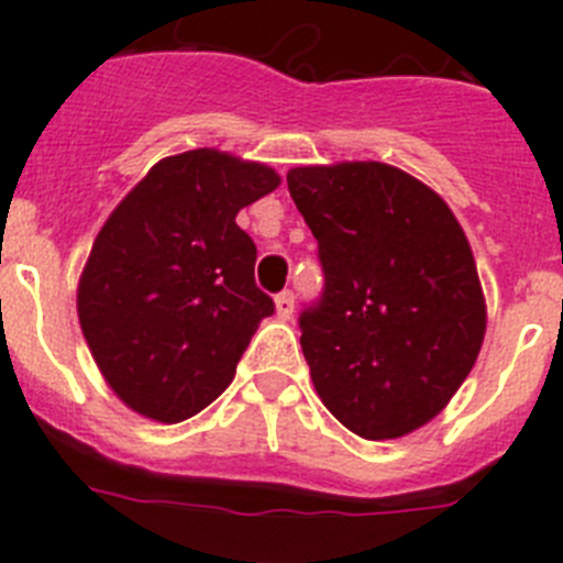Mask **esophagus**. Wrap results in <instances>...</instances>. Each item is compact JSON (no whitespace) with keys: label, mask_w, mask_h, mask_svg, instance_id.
Here are the masks:
<instances>
[{"label":"esophagus","mask_w":563,"mask_h":563,"mask_svg":"<svg viewBox=\"0 0 563 563\" xmlns=\"http://www.w3.org/2000/svg\"><path fill=\"white\" fill-rule=\"evenodd\" d=\"M292 307H296V296H292L290 290H282L276 296V316L278 318H290L292 316Z\"/></svg>","instance_id":"obj_1"}]
</instances>
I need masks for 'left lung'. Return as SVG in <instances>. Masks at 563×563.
<instances>
[{
    "label": "left lung",
    "instance_id": "obj_1",
    "mask_svg": "<svg viewBox=\"0 0 563 563\" xmlns=\"http://www.w3.org/2000/svg\"><path fill=\"white\" fill-rule=\"evenodd\" d=\"M287 188L324 271L298 318L318 397L363 440L411 434L449 406L485 338L465 231L440 194L386 163L298 166Z\"/></svg>",
    "mask_w": 563,
    "mask_h": 563
}]
</instances>
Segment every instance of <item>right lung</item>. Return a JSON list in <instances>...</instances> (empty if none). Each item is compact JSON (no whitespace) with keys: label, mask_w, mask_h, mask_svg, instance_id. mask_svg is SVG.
Listing matches in <instances>:
<instances>
[{"label":"right lung","mask_w":563,"mask_h":563,"mask_svg":"<svg viewBox=\"0 0 563 563\" xmlns=\"http://www.w3.org/2000/svg\"><path fill=\"white\" fill-rule=\"evenodd\" d=\"M265 163L217 148L166 157L109 213L78 282V321L109 389L180 422L231 386L273 298L236 213L278 186Z\"/></svg>","instance_id":"1"}]
</instances>
